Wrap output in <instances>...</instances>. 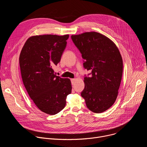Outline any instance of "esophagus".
Here are the masks:
<instances>
[{
	"label": "esophagus",
	"mask_w": 147,
	"mask_h": 147,
	"mask_svg": "<svg viewBox=\"0 0 147 147\" xmlns=\"http://www.w3.org/2000/svg\"><path fill=\"white\" fill-rule=\"evenodd\" d=\"M70 80H71V82L72 84H74V82H75L76 79H75V78H71Z\"/></svg>",
	"instance_id": "esophagus-1"
}]
</instances>
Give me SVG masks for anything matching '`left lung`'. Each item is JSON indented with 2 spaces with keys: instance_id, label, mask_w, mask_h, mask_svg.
Segmentation results:
<instances>
[{
  "instance_id": "left-lung-1",
  "label": "left lung",
  "mask_w": 147,
  "mask_h": 147,
  "mask_svg": "<svg viewBox=\"0 0 147 147\" xmlns=\"http://www.w3.org/2000/svg\"><path fill=\"white\" fill-rule=\"evenodd\" d=\"M81 53L83 66L91 73L84 77V89L81 95L91 111L99 113L115 103L123 74L120 52L110 39L96 32L71 35Z\"/></svg>"
}]
</instances>
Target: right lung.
I'll list each match as a JSON object with an SVG mask.
<instances>
[{
	"mask_svg": "<svg viewBox=\"0 0 147 147\" xmlns=\"http://www.w3.org/2000/svg\"><path fill=\"white\" fill-rule=\"evenodd\" d=\"M69 35H36L29 38L21 51L19 63L24 87L35 105L54 115L65 107L71 92V81L55 74Z\"/></svg>",
	"mask_w": 147,
	"mask_h": 147,
	"instance_id": "add662e5",
	"label": "right lung"
}]
</instances>
